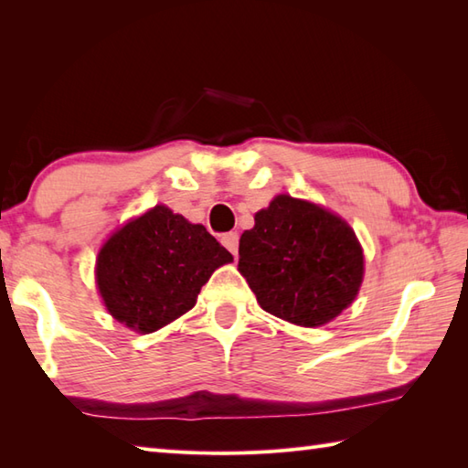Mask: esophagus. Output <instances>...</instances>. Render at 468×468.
<instances>
[{"instance_id": "34e87169", "label": "esophagus", "mask_w": 468, "mask_h": 468, "mask_svg": "<svg viewBox=\"0 0 468 468\" xmlns=\"http://www.w3.org/2000/svg\"><path fill=\"white\" fill-rule=\"evenodd\" d=\"M220 240L234 256L238 254V240H240V238H238V232H226V234H222Z\"/></svg>"}]
</instances>
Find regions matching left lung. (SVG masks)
<instances>
[{
    "label": "left lung",
    "mask_w": 468,
    "mask_h": 468,
    "mask_svg": "<svg viewBox=\"0 0 468 468\" xmlns=\"http://www.w3.org/2000/svg\"><path fill=\"white\" fill-rule=\"evenodd\" d=\"M238 270L266 313L322 326L355 300L365 256L352 228L324 207L282 194L254 216Z\"/></svg>",
    "instance_id": "1"
}]
</instances>
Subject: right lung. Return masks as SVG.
Instances as JSON below:
<instances>
[{
  "mask_svg": "<svg viewBox=\"0 0 468 468\" xmlns=\"http://www.w3.org/2000/svg\"><path fill=\"white\" fill-rule=\"evenodd\" d=\"M226 262L232 254L202 224L155 206L103 244L96 280L110 314L150 335L188 313Z\"/></svg>",
  "mask_w": 468,
  "mask_h": 468,
  "instance_id": "right-lung-1",
  "label": "right lung"
}]
</instances>
